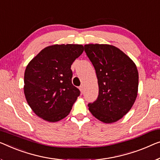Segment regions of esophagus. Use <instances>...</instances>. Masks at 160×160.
I'll use <instances>...</instances> for the list:
<instances>
[{"instance_id":"34e87169","label":"esophagus","mask_w":160,"mask_h":160,"mask_svg":"<svg viewBox=\"0 0 160 160\" xmlns=\"http://www.w3.org/2000/svg\"><path fill=\"white\" fill-rule=\"evenodd\" d=\"M79 89H80V92H82V93H83V92H84V87L82 86V85H81V86H80V88H79Z\"/></svg>"}]
</instances>
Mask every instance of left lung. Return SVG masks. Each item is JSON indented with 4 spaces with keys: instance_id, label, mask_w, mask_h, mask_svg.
<instances>
[{
    "instance_id": "obj_1",
    "label": "left lung",
    "mask_w": 160,
    "mask_h": 160,
    "mask_svg": "<svg viewBox=\"0 0 160 160\" xmlns=\"http://www.w3.org/2000/svg\"><path fill=\"white\" fill-rule=\"evenodd\" d=\"M85 52L96 72L99 92L88 103L92 116L111 123L125 116L134 103L139 73L135 63L117 47L109 44H85Z\"/></svg>"
}]
</instances>
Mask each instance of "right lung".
Instances as JSON below:
<instances>
[{
  "instance_id": "right-lung-1",
  "label": "right lung",
  "mask_w": 160,
  "mask_h": 160,
  "mask_svg": "<svg viewBox=\"0 0 160 160\" xmlns=\"http://www.w3.org/2000/svg\"><path fill=\"white\" fill-rule=\"evenodd\" d=\"M84 51L81 44H54L42 49L24 73L25 97L36 115L57 122L70 113L80 94L72 83L71 65Z\"/></svg>"
}]
</instances>
